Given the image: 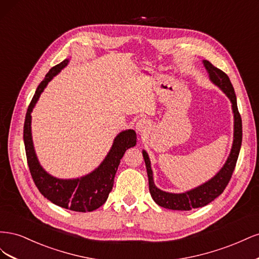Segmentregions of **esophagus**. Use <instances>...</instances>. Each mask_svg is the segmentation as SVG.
I'll return each mask as SVG.
<instances>
[{
  "label": "esophagus",
  "instance_id": "34e87169",
  "mask_svg": "<svg viewBox=\"0 0 259 259\" xmlns=\"http://www.w3.org/2000/svg\"><path fill=\"white\" fill-rule=\"evenodd\" d=\"M149 130V123L148 121L142 119L136 123V132L138 134H146Z\"/></svg>",
  "mask_w": 259,
  "mask_h": 259
}]
</instances>
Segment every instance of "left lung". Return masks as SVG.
<instances>
[{
	"label": "left lung",
	"mask_w": 259,
	"mask_h": 259,
	"mask_svg": "<svg viewBox=\"0 0 259 259\" xmlns=\"http://www.w3.org/2000/svg\"><path fill=\"white\" fill-rule=\"evenodd\" d=\"M210 82L219 88L225 95L229 98L232 113H233V142L229 153L228 159L225 162L223 167L219 169L218 173L211 177L207 182L198 187L193 188L182 193H171L159 189L153 182V171L151 168V162L146 150H143V156L146 163L149 190L156 204L168 209L174 210H190L192 208H198L207 205L208 203L214 201L221 195L225 188L228 185L232 173L236 167L238 156L240 153L242 144V120L238 110L237 96L234 93L233 86L229 80L228 75L223 72L221 69L214 67L208 60H203Z\"/></svg>",
	"instance_id": "obj_1"
}]
</instances>
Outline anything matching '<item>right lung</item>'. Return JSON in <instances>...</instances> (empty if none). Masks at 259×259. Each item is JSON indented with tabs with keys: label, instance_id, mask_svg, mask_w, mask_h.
Masks as SVG:
<instances>
[{
	"label": "right lung",
	"instance_id": "right-lung-1",
	"mask_svg": "<svg viewBox=\"0 0 259 259\" xmlns=\"http://www.w3.org/2000/svg\"><path fill=\"white\" fill-rule=\"evenodd\" d=\"M69 64L65 59L53 67L45 79L37 86L34 96L28 107L25 125H23V142H25L27 161L33 182L44 197L54 204L74 211H92L100 207L107 201L112 190L114 176L125 151L136 145V133L134 130L122 131L113 140L104 161L90 174L73 179H61L52 176L38 162L36 156L32 133H31V113L35 107L41 94L62 69Z\"/></svg>",
	"mask_w": 259,
	"mask_h": 259
}]
</instances>
